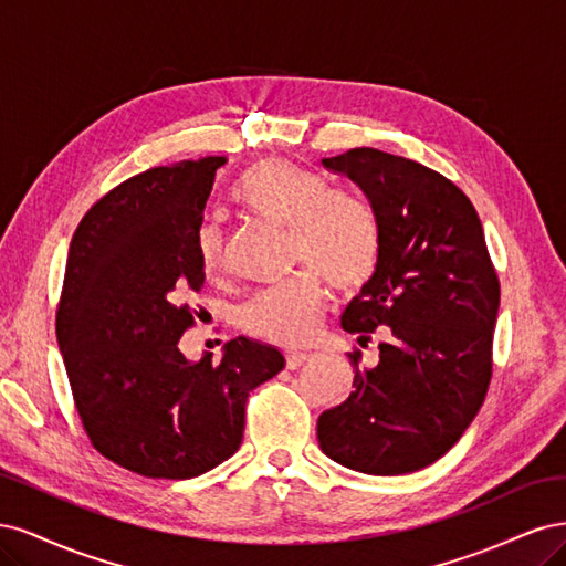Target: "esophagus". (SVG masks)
<instances>
[{"label": "esophagus", "instance_id": "esophagus-1", "mask_svg": "<svg viewBox=\"0 0 566 566\" xmlns=\"http://www.w3.org/2000/svg\"><path fill=\"white\" fill-rule=\"evenodd\" d=\"M306 361H310V354H302V352H290L287 354V368L290 370L302 368Z\"/></svg>", "mask_w": 566, "mask_h": 566}]
</instances>
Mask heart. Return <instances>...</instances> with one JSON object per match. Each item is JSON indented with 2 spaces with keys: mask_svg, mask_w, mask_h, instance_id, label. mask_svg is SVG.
<instances>
[{
  "mask_svg": "<svg viewBox=\"0 0 566 566\" xmlns=\"http://www.w3.org/2000/svg\"><path fill=\"white\" fill-rule=\"evenodd\" d=\"M233 198L250 214L290 229L295 264L310 266L290 283L254 295L241 312L243 328L273 345L302 347L318 328L323 304L318 273L347 293L373 279L382 248L378 217L361 198L335 191L310 169L281 158L245 169ZM196 248L205 276L217 279L227 266L224 233L212 224L202 227Z\"/></svg>",
  "mask_w": 566,
  "mask_h": 566,
  "instance_id": "b5f03b06",
  "label": "heart"
}]
</instances>
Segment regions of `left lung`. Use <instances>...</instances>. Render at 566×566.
<instances>
[{
  "label": "left lung",
  "mask_w": 566,
  "mask_h": 566,
  "mask_svg": "<svg viewBox=\"0 0 566 566\" xmlns=\"http://www.w3.org/2000/svg\"><path fill=\"white\" fill-rule=\"evenodd\" d=\"M370 200L380 262L342 314L366 345L380 333V361L349 354L354 391L318 418L321 451L366 474L432 465L468 430L491 382L501 304L474 205L434 169L378 148L323 158Z\"/></svg>",
  "instance_id": "8db88e82"
}]
</instances>
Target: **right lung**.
<instances>
[{
    "mask_svg": "<svg viewBox=\"0 0 566 566\" xmlns=\"http://www.w3.org/2000/svg\"><path fill=\"white\" fill-rule=\"evenodd\" d=\"M227 158L153 167L82 217L67 250L56 337L94 449L129 472L191 479L243 441L250 391L285 366L283 354L235 337L221 361H188V297L205 271L196 238Z\"/></svg>",
    "mask_w": 566,
    "mask_h": 566,
    "instance_id": "add662e5",
    "label": "right lung"
}]
</instances>
